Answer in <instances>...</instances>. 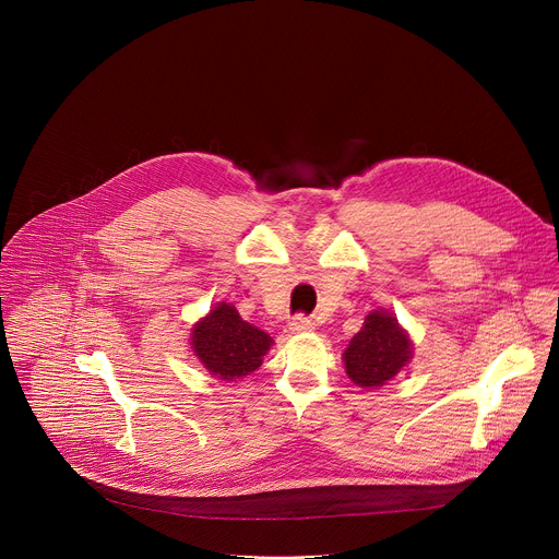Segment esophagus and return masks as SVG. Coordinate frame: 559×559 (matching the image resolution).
Instances as JSON below:
<instances>
[{
	"label": "esophagus",
	"instance_id": "esophagus-1",
	"mask_svg": "<svg viewBox=\"0 0 559 559\" xmlns=\"http://www.w3.org/2000/svg\"><path fill=\"white\" fill-rule=\"evenodd\" d=\"M313 328H316V323L311 321L309 316H302V313L294 316L292 323H289L292 334H307V332H313Z\"/></svg>",
	"mask_w": 559,
	"mask_h": 559
}]
</instances>
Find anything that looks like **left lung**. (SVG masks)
<instances>
[{
  "mask_svg": "<svg viewBox=\"0 0 559 559\" xmlns=\"http://www.w3.org/2000/svg\"><path fill=\"white\" fill-rule=\"evenodd\" d=\"M412 356V338L397 325V318L386 309H373L365 318L362 330L349 341L343 360L354 384L376 389L403 371Z\"/></svg>",
  "mask_w": 559,
  "mask_h": 559,
  "instance_id": "left-lung-1",
  "label": "left lung"
}]
</instances>
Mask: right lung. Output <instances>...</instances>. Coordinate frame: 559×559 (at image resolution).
Returning <instances> with one entry per match:
<instances>
[{
    "label": "right lung",
    "mask_w": 559,
    "mask_h": 559,
    "mask_svg": "<svg viewBox=\"0 0 559 559\" xmlns=\"http://www.w3.org/2000/svg\"><path fill=\"white\" fill-rule=\"evenodd\" d=\"M272 336L246 323L229 302H218L192 328V352L218 380H238L263 365Z\"/></svg>",
    "instance_id": "add662e5"
}]
</instances>
